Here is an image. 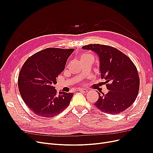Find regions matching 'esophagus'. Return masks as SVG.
Segmentation results:
<instances>
[{
	"mask_svg": "<svg viewBox=\"0 0 153 153\" xmlns=\"http://www.w3.org/2000/svg\"><path fill=\"white\" fill-rule=\"evenodd\" d=\"M79 91L81 92H87V89H80Z\"/></svg>",
	"mask_w": 153,
	"mask_h": 153,
	"instance_id": "obj_1",
	"label": "esophagus"
}]
</instances>
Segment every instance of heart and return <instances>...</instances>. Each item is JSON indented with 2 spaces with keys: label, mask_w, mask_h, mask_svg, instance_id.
<instances>
[{
  "label": "heart",
  "mask_w": 153,
  "mask_h": 153,
  "mask_svg": "<svg viewBox=\"0 0 153 153\" xmlns=\"http://www.w3.org/2000/svg\"><path fill=\"white\" fill-rule=\"evenodd\" d=\"M91 56V54H83V55L82 56L81 59H83V58H87V57H88V56Z\"/></svg>",
  "instance_id": "b5f03b06"
}]
</instances>
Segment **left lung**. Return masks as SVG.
I'll use <instances>...</instances> for the list:
<instances>
[{"label":"left lung","instance_id":"8db88e82","mask_svg":"<svg viewBox=\"0 0 153 153\" xmlns=\"http://www.w3.org/2000/svg\"><path fill=\"white\" fill-rule=\"evenodd\" d=\"M84 50L97 53L100 59L102 79H105L107 94L99 92L94 105L108 114H119L129 108L137 97L140 77L134 64L129 57L117 48L108 45L90 44Z\"/></svg>","mask_w":153,"mask_h":153}]
</instances>
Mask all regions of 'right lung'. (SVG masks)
Here are the masks:
<instances>
[{
	"instance_id": "obj_1",
	"label": "right lung",
	"mask_w": 153,
	"mask_h": 153,
	"mask_svg": "<svg viewBox=\"0 0 153 153\" xmlns=\"http://www.w3.org/2000/svg\"><path fill=\"white\" fill-rule=\"evenodd\" d=\"M74 51L46 48L30 56L23 64L18 78L19 90L24 102L36 115L51 118L69 106L74 94L62 92L58 94L54 85Z\"/></svg>"
}]
</instances>
